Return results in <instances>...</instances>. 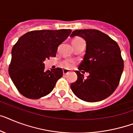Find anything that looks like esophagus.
<instances>
[{"instance_id": "1", "label": "esophagus", "mask_w": 133, "mask_h": 133, "mask_svg": "<svg viewBox=\"0 0 133 133\" xmlns=\"http://www.w3.org/2000/svg\"><path fill=\"white\" fill-rule=\"evenodd\" d=\"M70 71L69 70H68V69H63V75H66V74H68V73H70Z\"/></svg>"}]
</instances>
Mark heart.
Returning <instances> with one entry per match:
<instances>
[{
	"label": "heart",
	"instance_id": "obj_1",
	"mask_svg": "<svg viewBox=\"0 0 133 133\" xmlns=\"http://www.w3.org/2000/svg\"><path fill=\"white\" fill-rule=\"evenodd\" d=\"M81 41H83L82 39L81 38H79V37H76V38H74L72 39V43H77V42H81ZM64 65L66 68H71V67L73 65V61H65L64 62Z\"/></svg>",
	"mask_w": 133,
	"mask_h": 133
}]
</instances>
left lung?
I'll list each match as a JSON object with an SVG mask.
<instances>
[{
	"label": "left lung",
	"instance_id": "8db88e82",
	"mask_svg": "<svg viewBox=\"0 0 133 133\" xmlns=\"http://www.w3.org/2000/svg\"><path fill=\"white\" fill-rule=\"evenodd\" d=\"M81 37L86 41L84 59L78 66L90 75L84 79L76 71L77 80L70 87L76 96L89 102H99L111 96L119 85L124 61L117 42L95 29L75 30L70 37Z\"/></svg>",
	"mask_w": 133,
	"mask_h": 133
}]
</instances>
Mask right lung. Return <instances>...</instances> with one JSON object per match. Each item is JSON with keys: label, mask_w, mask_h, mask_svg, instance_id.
I'll return each mask as SVG.
<instances>
[{"label": "right lung", "mask_w": 133, "mask_h": 133, "mask_svg": "<svg viewBox=\"0 0 133 133\" xmlns=\"http://www.w3.org/2000/svg\"><path fill=\"white\" fill-rule=\"evenodd\" d=\"M71 32V29L33 31L18 39L11 50L9 74L22 95L30 99H39L52 91L63 76V70H45L44 61L55 57L58 46Z\"/></svg>", "instance_id": "right-lung-1"}]
</instances>
